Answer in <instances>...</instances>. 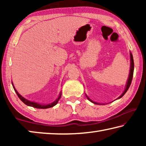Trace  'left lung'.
I'll use <instances>...</instances> for the list:
<instances>
[{"instance_id": "obj_1", "label": "left lung", "mask_w": 146, "mask_h": 146, "mask_svg": "<svg viewBox=\"0 0 146 146\" xmlns=\"http://www.w3.org/2000/svg\"><path fill=\"white\" fill-rule=\"evenodd\" d=\"M133 71H134V62H133V55L132 53L130 52V69H129V76H128V78H127V80L126 82V84H125V90L124 91H123V93L121 94L120 97H118L117 99H119V98H122L123 95H125V93L127 92V91L128 90V89H129V86L131 85V81H132V79H133ZM86 97H87L88 99L91 102H92L93 104H98V105H104V104H100V103H97V102H95L93 101L92 100H91L90 98L88 97V95L86 94Z\"/></svg>"}]
</instances>
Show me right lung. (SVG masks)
<instances>
[{
    "mask_svg": "<svg viewBox=\"0 0 146 146\" xmlns=\"http://www.w3.org/2000/svg\"><path fill=\"white\" fill-rule=\"evenodd\" d=\"M12 84V86H13V88L14 89L15 91L17 96H18L19 98L21 99L23 102L26 105L28 106H31V107H33L35 108H38V109H47V108H52L53 106H55L56 104L58 103L59 99H60V97H61V95H62V91L59 93V95L58 96V97L56 98V100L54 101V102H51L50 104H40V103H38V102H33V101H30L28 99H26L24 97H23V96L21 95H20L18 91H17V90L15 88V86L13 85V83L11 82Z\"/></svg>",
    "mask_w": 146,
    "mask_h": 146,
    "instance_id": "obj_1",
    "label": "right lung"
}]
</instances>
